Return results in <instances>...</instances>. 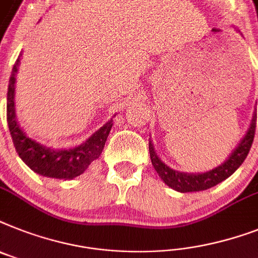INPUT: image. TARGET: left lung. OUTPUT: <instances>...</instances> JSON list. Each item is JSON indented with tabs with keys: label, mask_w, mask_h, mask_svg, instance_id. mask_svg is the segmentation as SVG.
<instances>
[{
	"label": "left lung",
	"mask_w": 258,
	"mask_h": 258,
	"mask_svg": "<svg viewBox=\"0 0 258 258\" xmlns=\"http://www.w3.org/2000/svg\"><path fill=\"white\" fill-rule=\"evenodd\" d=\"M256 119L257 116L256 112H254L248 131L241 139V142L238 143L237 147L234 148L233 152L229 155V158L219 167L204 173H185L169 168L168 165L163 163L162 159L159 158L154 148V144L151 143L150 140V143H148L150 144V156L155 171L158 172L160 179L168 187L175 190H179V192H183V194L184 192L205 190L211 187H215V185L231 176L232 173L244 163L245 158L248 156L249 150L252 147L253 139H254V133H256Z\"/></svg>",
	"instance_id": "1"
}]
</instances>
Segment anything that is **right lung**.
Instances as JSON below:
<instances>
[{"mask_svg":"<svg viewBox=\"0 0 258 258\" xmlns=\"http://www.w3.org/2000/svg\"><path fill=\"white\" fill-rule=\"evenodd\" d=\"M20 56L16 60L10 75L9 87H8V104H6L8 125L17 154L20 155L22 162L29 168L42 176L54 177V179H74L85 172L87 167L100 156L112 127V119L103 127H100L81 146L70 150H51L37 143L25 134L16 118L14 85H16V74L20 64Z\"/></svg>","mask_w":258,"mask_h":258,"instance_id":"add662e5","label":"right lung"}]
</instances>
